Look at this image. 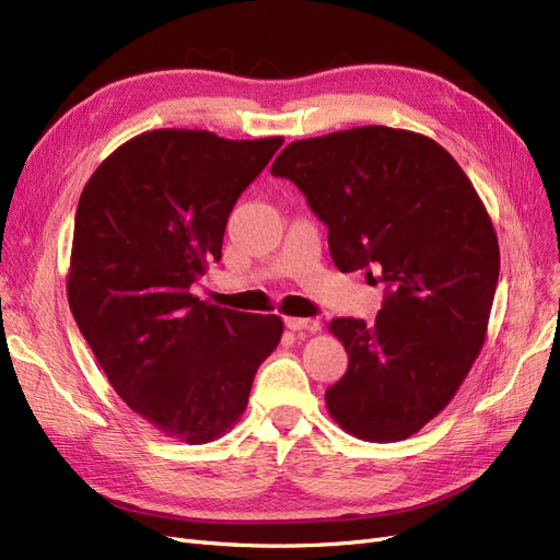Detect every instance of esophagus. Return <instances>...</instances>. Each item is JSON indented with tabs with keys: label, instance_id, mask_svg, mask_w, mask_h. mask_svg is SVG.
<instances>
[{
	"label": "esophagus",
	"instance_id": "1",
	"mask_svg": "<svg viewBox=\"0 0 560 560\" xmlns=\"http://www.w3.org/2000/svg\"><path fill=\"white\" fill-rule=\"evenodd\" d=\"M285 328L293 330V332H316V330H318V320H314V318H295V316H288V318H285Z\"/></svg>",
	"mask_w": 560,
	"mask_h": 560
}]
</instances>
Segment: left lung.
<instances>
[{
  "label": "left lung",
  "instance_id": "1",
  "mask_svg": "<svg viewBox=\"0 0 560 560\" xmlns=\"http://www.w3.org/2000/svg\"><path fill=\"white\" fill-rule=\"evenodd\" d=\"M328 228L339 272L384 283L374 323L335 318L347 374L330 417L368 442L419 432L451 402L479 355L500 275L493 223L438 141L365 125L293 141L272 165Z\"/></svg>",
  "mask_w": 560,
  "mask_h": 560
}]
</instances>
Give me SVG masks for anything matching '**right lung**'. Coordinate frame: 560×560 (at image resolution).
I'll list each match as a JSON object with an SVG mask.
<instances>
[{"instance_id":"right-lung-1","label":"right lung","mask_w":560,"mask_h":560,"mask_svg":"<svg viewBox=\"0 0 560 560\" xmlns=\"http://www.w3.org/2000/svg\"><path fill=\"white\" fill-rule=\"evenodd\" d=\"M281 143L143 132L106 158L81 192L69 310L114 390L167 438H221L281 339L279 316L221 310L190 293L221 260L234 202Z\"/></svg>"}]
</instances>
